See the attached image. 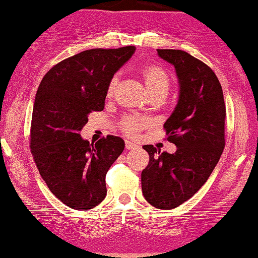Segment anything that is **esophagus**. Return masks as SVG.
Masks as SVG:
<instances>
[{
    "instance_id": "34e87169",
    "label": "esophagus",
    "mask_w": 258,
    "mask_h": 258,
    "mask_svg": "<svg viewBox=\"0 0 258 258\" xmlns=\"http://www.w3.org/2000/svg\"><path fill=\"white\" fill-rule=\"evenodd\" d=\"M137 146L132 141H125V149L126 150H132V149H135Z\"/></svg>"
}]
</instances>
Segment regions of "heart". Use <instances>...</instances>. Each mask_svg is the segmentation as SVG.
<instances>
[{"instance_id":"1","label":"heart","mask_w":258,"mask_h":258,"mask_svg":"<svg viewBox=\"0 0 258 258\" xmlns=\"http://www.w3.org/2000/svg\"><path fill=\"white\" fill-rule=\"evenodd\" d=\"M141 75L146 83V87L149 91L151 98L154 97H162L163 98L168 94L170 89V77L168 73L157 64H147L141 69ZM119 82V76L115 75L111 77L110 82L107 88V97L111 98L114 96L116 89H117ZM149 124L147 118L141 117L136 115H128L124 116L119 121V129L122 130L125 135L135 137L139 134L140 130L146 128Z\"/></svg>"}]
</instances>
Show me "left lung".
<instances>
[{
    "instance_id": "obj_1",
    "label": "left lung",
    "mask_w": 258,
    "mask_h": 258,
    "mask_svg": "<svg viewBox=\"0 0 258 258\" xmlns=\"http://www.w3.org/2000/svg\"><path fill=\"white\" fill-rule=\"evenodd\" d=\"M161 58L175 67L179 96L164 123L167 140L177 149L161 153L143 146L149 163L141 175L144 199L157 209L181 206L207 182L225 146V104L217 76L200 59L175 49H157Z\"/></svg>"
}]
</instances>
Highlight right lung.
Returning a JSON list of instances; mask_svg holds the SVG:
<instances>
[{
  "mask_svg": "<svg viewBox=\"0 0 258 258\" xmlns=\"http://www.w3.org/2000/svg\"><path fill=\"white\" fill-rule=\"evenodd\" d=\"M134 52L133 45L79 52L52 67L37 89L31 154L49 190L72 209H91L107 195L105 175L124 141L108 135L94 144L80 132L90 112L103 110L111 77Z\"/></svg>",
  "mask_w": 258,
  "mask_h": 258,
  "instance_id": "obj_1",
  "label": "right lung"
}]
</instances>
